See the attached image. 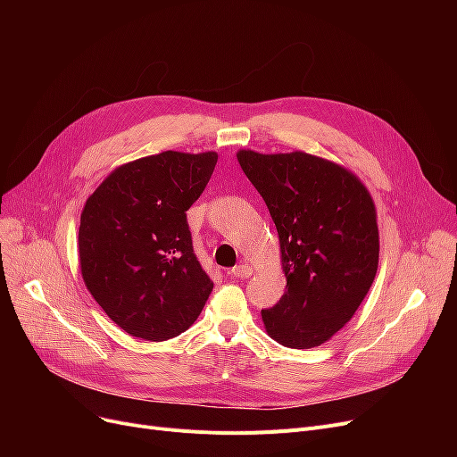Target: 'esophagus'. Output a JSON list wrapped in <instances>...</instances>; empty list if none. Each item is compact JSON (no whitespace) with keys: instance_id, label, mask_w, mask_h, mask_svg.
<instances>
[{"instance_id":"obj_1","label":"esophagus","mask_w":457,"mask_h":457,"mask_svg":"<svg viewBox=\"0 0 457 457\" xmlns=\"http://www.w3.org/2000/svg\"><path fill=\"white\" fill-rule=\"evenodd\" d=\"M252 267L250 265H237V267H233L231 269V276H235V278H250L252 276Z\"/></svg>"}]
</instances>
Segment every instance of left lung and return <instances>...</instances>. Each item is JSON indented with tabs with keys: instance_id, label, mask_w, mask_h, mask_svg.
Segmentation results:
<instances>
[{
	"instance_id": "left-lung-1",
	"label": "left lung",
	"mask_w": 457,
	"mask_h": 457,
	"mask_svg": "<svg viewBox=\"0 0 457 457\" xmlns=\"http://www.w3.org/2000/svg\"><path fill=\"white\" fill-rule=\"evenodd\" d=\"M279 237L287 291L262 309L265 329L289 348L329 341L365 300L378 270L379 233L369 188L348 168L305 152L238 150Z\"/></svg>"
}]
</instances>
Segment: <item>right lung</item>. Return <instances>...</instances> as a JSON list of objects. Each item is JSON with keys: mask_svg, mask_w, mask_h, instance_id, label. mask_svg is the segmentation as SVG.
<instances>
[{"mask_svg": "<svg viewBox=\"0 0 457 457\" xmlns=\"http://www.w3.org/2000/svg\"><path fill=\"white\" fill-rule=\"evenodd\" d=\"M216 159V152L172 150L142 157L114 168L85 202L78 237L83 281L133 337H178L212 291L192 250L187 211Z\"/></svg>", "mask_w": 457, "mask_h": 457, "instance_id": "add662e5", "label": "right lung"}]
</instances>
